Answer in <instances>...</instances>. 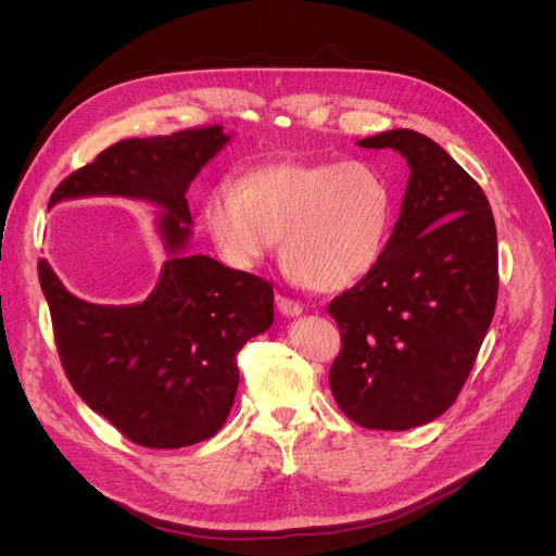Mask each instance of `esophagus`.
<instances>
[{
  "label": "esophagus",
  "mask_w": 556,
  "mask_h": 556,
  "mask_svg": "<svg viewBox=\"0 0 556 556\" xmlns=\"http://www.w3.org/2000/svg\"><path fill=\"white\" fill-rule=\"evenodd\" d=\"M277 308H279V313L286 315V317H298V315L304 313V306H302L300 302L290 300V298H283V295L277 298Z\"/></svg>",
  "instance_id": "34e87169"
}]
</instances>
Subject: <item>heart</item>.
<instances>
[{
	"label": "heart",
	"mask_w": 556,
	"mask_h": 556,
	"mask_svg": "<svg viewBox=\"0 0 556 556\" xmlns=\"http://www.w3.org/2000/svg\"><path fill=\"white\" fill-rule=\"evenodd\" d=\"M202 218L227 266L252 270L281 241L290 275L317 293H340L381 266L394 191L365 162H279L218 182Z\"/></svg>",
	"instance_id": "heart-1"
}]
</instances>
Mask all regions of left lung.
Returning <instances> with one entry per match:
<instances>
[{
    "instance_id": "obj_1",
    "label": "left lung",
    "mask_w": 556,
    "mask_h": 556,
    "mask_svg": "<svg viewBox=\"0 0 556 556\" xmlns=\"http://www.w3.org/2000/svg\"><path fill=\"white\" fill-rule=\"evenodd\" d=\"M410 166L388 252L329 304L342 352L329 386L363 428L407 430L444 415L471 374L498 300V237L480 185L440 143L396 128L361 139Z\"/></svg>"
}]
</instances>
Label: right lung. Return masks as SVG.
<instances>
[{
	"label": "right lung",
	"instance_id": "1",
	"mask_svg": "<svg viewBox=\"0 0 556 556\" xmlns=\"http://www.w3.org/2000/svg\"><path fill=\"white\" fill-rule=\"evenodd\" d=\"M231 135L220 126L124 139L58 185L55 202L122 195L151 202L166 252L160 281L143 302L103 306L78 300L40 258L61 363L76 394L130 442L182 448L214 437L239 388L237 354L268 331L273 286L187 252L185 193Z\"/></svg>",
	"mask_w": 556,
	"mask_h": 556
}]
</instances>
